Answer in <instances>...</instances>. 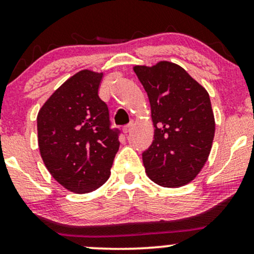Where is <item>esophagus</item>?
I'll list each match as a JSON object with an SVG mask.
<instances>
[{
  "mask_svg": "<svg viewBox=\"0 0 254 254\" xmlns=\"http://www.w3.org/2000/svg\"><path fill=\"white\" fill-rule=\"evenodd\" d=\"M132 127H133V123H132V122H131L130 124L125 125V127H123V132H124V133H127V132H130V131L132 130Z\"/></svg>",
  "mask_w": 254,
  "mask_h": 254,
  "instance_id": "34e87169",
  "label": "esophagus"
}]
</instances>
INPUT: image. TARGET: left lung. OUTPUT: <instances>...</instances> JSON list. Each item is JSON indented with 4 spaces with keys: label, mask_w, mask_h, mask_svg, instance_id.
<instances>
[{
    "label": "left lung",
    "mask_w": 254,
    "mask_h": 254,
    "mask_svg": "<svg viewBox=\"0 0 254 254\" xmlns=\"http://www.w3.org/2000/svg\"><path fill=\"white\" fill-rule=\"evenodd\" d=\"M149 98L154 141L142 154L145 173L164 188L193 180L210 154L215 118L202 84L176 63L135 65Z\"/></svg>",
    "instance_id": "1"
}]
</instances>
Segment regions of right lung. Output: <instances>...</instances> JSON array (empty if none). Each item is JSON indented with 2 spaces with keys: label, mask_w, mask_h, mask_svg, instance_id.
Wrapping results in <instances>:
<instances>
[{
  "label": "right lung",
  "mask_w": 254,
  "mask_h": 254,
  "mask_svg": "<svg viewBox=\"0 0 254 254\" xmlns=\"http://www.w3.org/2000/svg\"><path fill=\"white\" fill-rule=\"evenodd\" d=\"M103 72L84 69L64 82L38 112L40 155L66 190L88 193L110 178L119 149L107 105L99 98Z\"/></svg>",
  "instance_id": "add662e5"
}]
</instances>
